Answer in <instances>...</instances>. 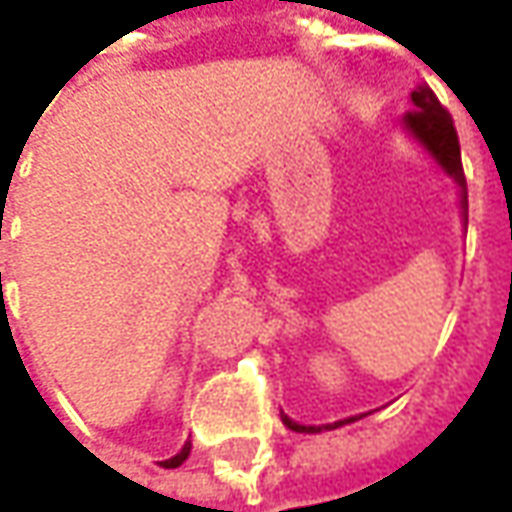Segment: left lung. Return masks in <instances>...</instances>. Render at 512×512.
I'll return each instance as SVG.
<instances>
[{"label":"left lung","instance_id":"8db88e82","mask_svg":"<svg viewBox=\"0 0 512 512\" xmlns=\"http://www.w3.org/2000/svg\"><path fill=\"white\" fill-rule=\"evenodd\" d=\"M410 99H413V110H407L404 128L410 130L424 148L436 156V162L459 182V187H462V205L467 210V179H464L462 148H459V136H456V128H453V116L444 110V105L436 99V93L430 90L427 82L416 85V90L410 93ZM347 422H353V419H347ZM347 422L305 427V424L290 422L285 416V424L290 430H296V433H322V430H333V427H342Z\"/></svg>","mask_w":512,"mask_h":512}]
</instances>
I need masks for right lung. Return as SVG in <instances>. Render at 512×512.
<instances>
[{
  "label": "right lung",
  "mask_w": 512,
  "mask_h": 512,
  "mask_svg": "<svg viewBox=\"0 0 512 512\" xmlns=\"http://www.w3.org/2000/svg\"><path fill=\"white\" fill-rule=\"evenodd\" d=\"M187 456H190V442L185 444V447H182V450H179V453H176V456H173V459H168V462H162V467H179V464L185 462Z\"/></svg>",
  "instance_id": "add662e5"
}]
</instances>
